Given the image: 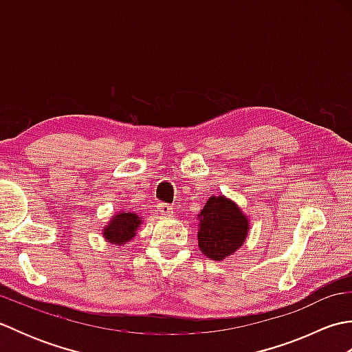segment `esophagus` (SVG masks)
Segmentation results:
<instances>
[{
  "mask_svg": "<svg viewBox=\"0 0 352 352\" xmlns=\"http://www.w3.org/2000/svg\"><path fill=\"white\" fill-rule=\"evenodd\" d=\"M157 210H159L164 216H172V214H174V208H172L169 204H159V206H157Z\"/></svg>",
  "mask_w": 352,
  "mask_h": 352,
  "instance_id": "esophagus-1",
  "label": "esophagus"
}]
</instances>
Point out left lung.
Segmentation results:
<instances>
[{
	"label": "left lung",
	"mask_w": 352,
	"mask_h": 352,
	"mask_svg": "<svg viewBox=\"0 0 352 352\" xmlns=\"http://www.w3.org/2000/svg\"><path fill=\"white\" fill-rule=\"evenodd\" d=\"M198 221L199 251L218 263L241 248L251 228L248 214L226 195L208 198Z\"/></svg>",
	"instance_id": "8db88e82"
}]
</instances>
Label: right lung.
<instances>
[{"label": "right lung", "mask_w": 352, "mask_h": 352, "mask_svg": "<svg viewBox=\"0 0 352 352\" xmlns=\"http://www.w3.org/2000/svg\"><path fill=\"white\" fill-rule=\"evenodd\" d=\"M142 221H144V218L134 212H115L107 221V226H104L101 230L104 241L110 245H115L116 248L126 245L136 237Z\"/></svg>", "instance_id": "obj_1"}]
</instances>
